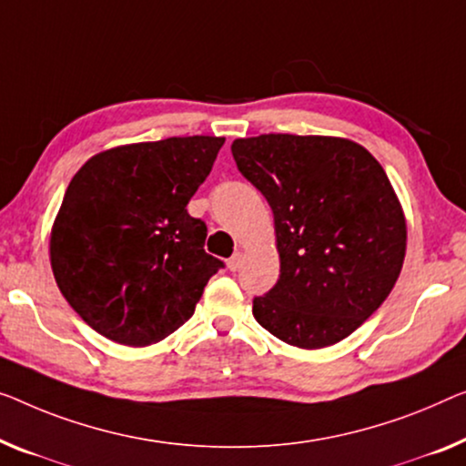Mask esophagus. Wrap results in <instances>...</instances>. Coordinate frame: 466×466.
Instances as JSON below:
<instances>
[{
  "mask_svg": "<svg viewBox=\"0 0 466 466\" xmlns=\"http://www.w3.org/2000/svg\"><path fill=\"white\" fill-rule=\"evenodd\" d=\"M240 266H242V253L236 251V253L230 257V259H228V269H230V272H238Z\"/></svg>",
  "mask_w": 466,
  "mask_h": 466,
  "instance_id": "esophagus-1",
  "label": "esophagus"
}]
</instances>
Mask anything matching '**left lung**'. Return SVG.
Here are the masks:
<instances>
[{
	"label": "left lung",
	"instance_id": "1",
	"mask_svg": "<svg viewBox=\"0 0 466 466\" xmlns=\"http://www.w3.org/2000/svg\"><path fill=\"white\" fill-rule=\"evenodd\" d=\"M232 157L274 213L280 276L253 316L280 341L320 350L380 308L401 272L406 219L383 167L343 137L263 134Z\"/></svg>",
	"mask_w": 466,
	"mask_h": 466
}]
</instances>
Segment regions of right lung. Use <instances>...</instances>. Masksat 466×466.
<instances>
[{"mask_svg": "<svg viewBox=\"0 0 466 466\" xmlns=\"http://www.w3.org/2000/svg\"><path fill=\"white\" fill-rule=\"evenodd\" d=\"M224 137L192 136L100 152L75 173L54 221V278L96 332L123 345L171 335L224 261L186 209Z\"/></svg>", "mask_w": 466, "mask_h": 466, "instance_id": "right-lung-1", "label": "right lung"}]
</instances>
